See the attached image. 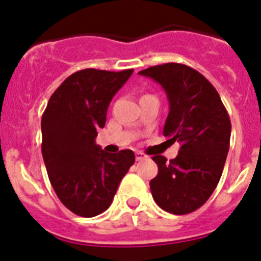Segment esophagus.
Here are the masks:
<instances>
[{"instance_id": "esophagus-1", "label": "esophagus", "mask_w": 261, "mask_h": 261, "mask_svg": "<svg viewBox=\"0 0 261 261\" xmlns=\"http://www.w3.org/2000/svg\"><path fill=\"white\" fill-rule=\"evenodd\" d=\"M145 157V154L143 153V152H140V151H136L135 152V159L138 160V161H139V160H143Z\"/></svg>"}]
</instances>
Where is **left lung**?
<instances>
[{
	"label": "left lung",
	"instance_id": "8db88e82",
	"mask_svg": "<svg viewBox=\"0 0 261 261\" xmlns=\"http://www.w3.org/2000/svg\"><path fill=\"white\" fill-rule=\"evenodd\" d=\"M165 91L169 114L164 135L180 143L178 156H153L159 173L149 182L160 208L187 215L200 208L221 178L230 145L229 114L215 87L182 63H164L139 71Z\"/></svg>",
	"mask_w": 261,
	"mask_h": 261
}]
</instances>
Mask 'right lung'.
Wrapping results in <instances>:
<instances>
[{"label": "right lung", "instance_id": "obj_1", "mask_svg": "<svg viewBox=\"0 0 261 261\" xmlns=\"http://www.w3.org/2000/svg\"><path fill=\"white\" fill-rule=\"evenodd\" d=\"M134 70L86 69L71 74L49 98L41 118V152L61 203L75 215L95 217L113 201L135 163L131 149L108 153L96 144L113 96Z\"/></svg>", "mask_w": 261, "mask_h": 261}]
</instances>
